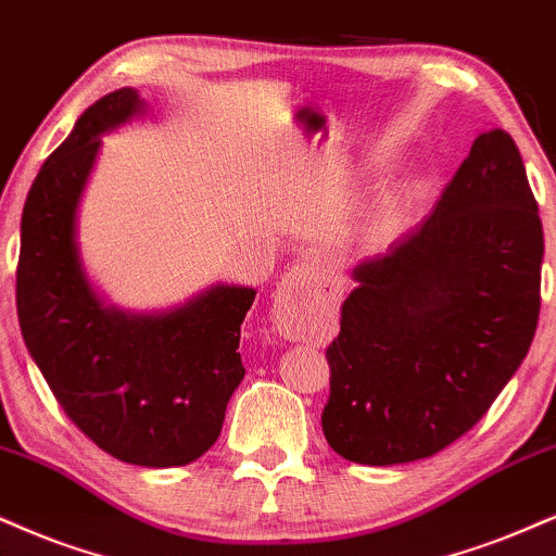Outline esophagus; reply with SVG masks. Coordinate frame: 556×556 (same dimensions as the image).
<instances>
[{"instance_id": "obj_1", "label": "esophagus", "mask_w": 556, "mask_h": 556, "mask_svg": "<svg viewBox=\"0 0 556 556\" xmlns=\"http://www.w3.org/2000/svg\"><path fill=\"white\" fill-rule=\"evenodd\" d=\"M309 280L306 267H293L283 283L278 286L276 299H273V319H276L278 332L283 338L304 340L317 332Z\"/></svg>"}]
</instances>
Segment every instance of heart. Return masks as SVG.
I'll return each instance as SVG.
<instances>
[{"label":"heart","instance_id":"1","mask_svg":"<svg viewBox=\"0 0 556 556\" xmlns=\"http://www.w3.org/2000/svg\"><path fill=\"white\" fill-rule=\"evenodd\" d=\"M396 222H400V211H396L394 203L383 205V208H379V214L374 216V231H379V235H383V231H392Z\"/></svg>","mask_w":556,"mask_h":556}]
</instances>
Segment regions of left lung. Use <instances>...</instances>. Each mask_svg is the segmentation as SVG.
Instances as JSON below:
<instances>
[{"mask_svg": "<svg viewBox=\"0 0 556 556\" xmlns=\"http://www.w3.org/2000/svg\"><path fill=\"white\" fill-rule=\"evenodd\" d=\"M544 229L516 141L479 134L425 224L355 265L327 348V443L392 467L428 458L482 420L529 353Z\"/></svg>", "mask_w": 556, "mask_h": 556, "instance_id": "1", "label": "left lung"}]
</instances>
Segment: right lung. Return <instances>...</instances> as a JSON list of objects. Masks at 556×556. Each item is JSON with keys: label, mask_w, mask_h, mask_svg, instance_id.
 <instances>
[{"label": "right lung", "mask_w": 556, "mask_h": 556, "mask_svg": "<svg viewBox=\"0 0 556 556\" xmlns=\"http://www.w3.org/2000/svg\"><path fill=\"white\" fill-rule=\"evenodd\" d=\"M139 113V92L115 89L40 167L20 224L17 317L68 420L118 462L167 469L201 458L222 433L244 379L239 330L255 291L218 283L169 312L128 314L89 286L77 247L81 193L102 134Z\"/></svg>", "instance_id": "1"}]
</instances>
